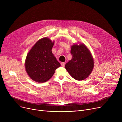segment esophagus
Here are the masks:
<instances>
[{
    "label": "esophagus",
    "mask_w": 122,
    "mask_h": 122,
    "mask_svg": "<svg viewBox=\"0 0 122 122\" xmlns=\"http://www.w3.org/2000/svg\"><path fill=\"white\" fill-rule=\"evenodd\" d=\"M61 66L62 67H64L65 65V63H64V62H61Z\"/></svg>",
    "instance_id": "esophagus-1"
}]
</instances>
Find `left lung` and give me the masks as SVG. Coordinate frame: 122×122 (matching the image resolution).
Here are the masks:
<instances>
[{"instance_id":"obj_1","label":"left lung","mask_w":122,"mask_h":122,"mask_svg":"<svg viewBox=\"0 0 122 122\" xmlns=\"http://www.w3.org/2000/svg\"><path fill=\"white\" fill-rule=\"evenodd\" d=\"M72 59L65 66L72 78L78 81L85 80L92 72L94 60L90 50L84 43L71 46Z\"/></svg>"}]
</instances>
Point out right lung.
<instances>
[{
	"label": "right lung",
	"mask_w": 122,
	"mask_h": 122,
	"mask_svg": "<svg viewBox=\"0 0 122 122\" xmlns=\"http://www.w3.org/2000/svg\"><path fill=\"white\" fill-rule=\"evenodd\" d=\"M54 41L45 37L38 40L27 54L25 62L27 73L30 78L39 83L51 78L61 65L52 53Z\"/></svg>",
	"instance_id": "add662e5"
}]
</instances>
